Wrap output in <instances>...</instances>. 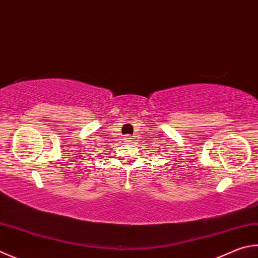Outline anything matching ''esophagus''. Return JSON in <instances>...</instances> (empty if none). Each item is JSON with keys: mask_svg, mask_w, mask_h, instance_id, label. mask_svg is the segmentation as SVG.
Returning <instances> with one entry per match:
<instances>
[{"mask_svg": "<svg viewBox=\"0 0 258 258\" xmlns=\"http://www.w3.org/2000/svg\"><path fill=\"white\" fill-rule=\"evenodd\" d=\"M124 140H125V142H127V143H130L131 141H132L133 140V137L132 135H125V138H124Z\"/></svg>", "mask_w": 258, "mask_h": 258, "instance_id": "1", "label": "esophagus"}]
</instances>
